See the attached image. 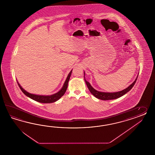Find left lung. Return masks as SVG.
<instances>
[{"mask_svg":"<svg viewBox=\"0 0 155 155\" xmlns=\"http://www.w3.org/2000/svg\"><path fill=\"white\" fill-rule=\"evenodd\" d=\"M137 78H138V76L137 77V78H136L135 80L134 81V82L131 84L128 87H127V88L122 90V91L116 92H104L98 91L96 90L95 89L93 88L90 84L88 82H87L86 80H85V78H84V81H85V82L87 86V87H88L89 91H90V92L94 96L96 97V98H97L99 99H101V100H103V101H108V100H113V99H117V98H118L121 96L124 95L127 92H129L130 90L132 88V87L134 86V84L137 81Z\"/></svg>","mask_w":155,"mask_h":155,"instance_id":"1","label":"left lung"}]
</instances>
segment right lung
<instances>
[{
	"instance_id": "right-lung-1",
	"label": "right lung",
	"mask_w": 155,
	"mask_h": 155,
	"mask_svg": "<svg viewBox=\"0 0 155 155\" xmlns=\"http://www.w3.org/2000/svg\"><path fill=\"white\" fill-rule=\"evenodd\" d=\"M71 71H70V73H69V74L67 77V79L65 80L64 85H63V87L59 91V92L54 94L53 95H35V94H30L29 92H27L26 91H25L24 88H22L20 86V84L17 82V84H18L19 87L21 89V91L22 92L25 94V95L29 97L30 98H31V99H33L34 101H37L39 103H54L57 101H58L60 99L62 96L64 95V94H65V92L67 91V87H68V82L69 80L70 79L71 75Z\"/></svg>"
}]
</instances>
